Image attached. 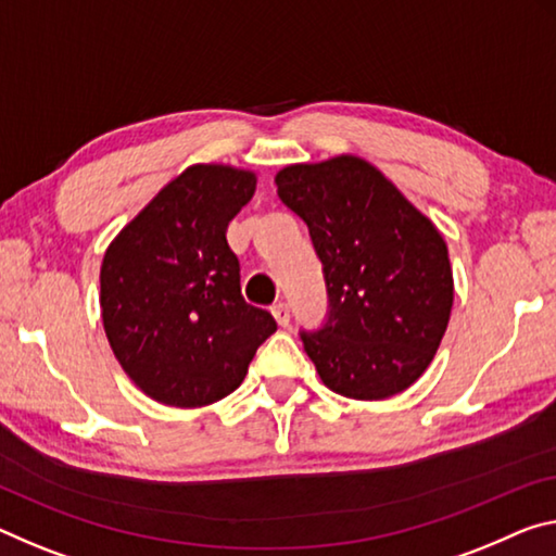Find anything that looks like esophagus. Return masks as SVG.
Masks as SVG:
<instances>
[{
  "label": "esophagus",
  "instance_id": "1",
  "mask_svg": "<svg viewBox=\"0 0 556 556\" xmlns=\"http://www.w3.org/2000/svg\"><path fill=\"white\" fill-rule=\"evenodd\" d=\"M271 316H275L279 326H289V306L285 302L271 306Z\"/></svg>",
  "mask_w": 556,
  "mask_h": 556
}]
</instances>
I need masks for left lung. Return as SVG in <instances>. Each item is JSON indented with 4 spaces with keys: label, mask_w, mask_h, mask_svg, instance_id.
<instances>
[{
    "label": "left lung",
    "mask_w": 556,
    "mask_h": 556,
    "mask_svg": "<svg viewBox=\"0 0 556 556\" xmlns=\"http://www.w3.org/2000/svg\"><path fill=\"white\" fill-rule=\"evenodd\" d=\"M277 195L309 227L329 319L302 333L326 389L383 401L426 374L453 309V269L438 227L364 157L287 165Z\"/></svg>",
    "instance_id": "left-lung-1"
}]
</instances>
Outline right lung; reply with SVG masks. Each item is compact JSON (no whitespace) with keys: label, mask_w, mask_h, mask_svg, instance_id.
<instances>
[{"label":"right lung","mask_w":556,"mask_h":556,"mask_svg":"<svg viewBox=\"0 0 556 556\" xmlns=\"http://www.w3.org/2000/svg\"><path fill=\"white\" fill-rule=\"evenodd\" d=\"M257 175L185 167L113 237L101 264V319L123 371L153 401L202 408L244 381L275 316L247 304L227 225Z\"/></svg>","instance_id":"obj_1"}]
</instances>
